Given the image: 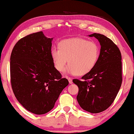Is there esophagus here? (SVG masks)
I'll return each instance as SVG.
<instances>
[{
    "mask_svg": "<svg viewBox=\"0 0 134 134\" xmlns=\"http://www.w3.org/2000/svg\"><path fill=\"white\" fill-rule=\"evenodd\" d=\"M68 80H69V83H70V84H71V83H72V80L71 78H70V77L68 78Z\"/></svg>",
    "mask_w": 134,
    "mask_h": 134,
    "instance_id": "esophagus-1",
    "label": "esophagus"
}]
</instances>
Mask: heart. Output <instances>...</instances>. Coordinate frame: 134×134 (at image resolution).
Returning <instances> with one entry per match:
<instances>
[{
  "label": "heart",
  "instance_id": "heart-1",
  "mask_svg": "<svg viewBox=\"0 0 134 134\" xmlns=\"http://www.w3.org/2000/svg\"><path fill=\"white\" fill-rule=\"evenodd\" d=\"M59 48L51 49V54L54 67L63 72L65 65L70 64L65 72L83 75L93 69L98 61L99 49L96 43L81 38L63 39L58 44Z\"/></svg>",
  "mask_w": 134,
  "mask_h": 134
}]
</instances>
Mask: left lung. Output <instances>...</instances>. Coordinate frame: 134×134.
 <instances>
[{
    "label": "left lung",
    "instance_id": "obj_1",
    "mask_svg": "<svg viewBox=\"0 0 134 134\" xmlns=\"http://www.w3.org/2000/svg\"><path fill=\"white\" fill-rule=\"evenodd\" d=\"M96 38L101 46L100 54L93 69L72 82L79 88L77 96L81 108L91 113L103 111L111 106L122 83L121 54L110 39L102 34L89 35Z\"/></svg>",
    "mask_w": 134,
    "mask_h": 134
}]
</instances>
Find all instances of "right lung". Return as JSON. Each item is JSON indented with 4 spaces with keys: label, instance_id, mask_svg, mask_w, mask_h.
<instances>
[{
    "label": "right lung",
    "instance_id": "right-lung-1",
    "mask_svg": "<svg viewBox=\"0 0 134 134\" xmlns=\"http://www.w3.org/2000/svg\"><path fill=\"white\" fill-rule=\"evenodd\" d=\"M40 31L20 39L10 56V80L15 98L28 111L43 114L51 111L69 85L54 67L52 41Z\"/></svg>",
    "mask_w": 134,
    "mask_h": 134
}]
</instances>
